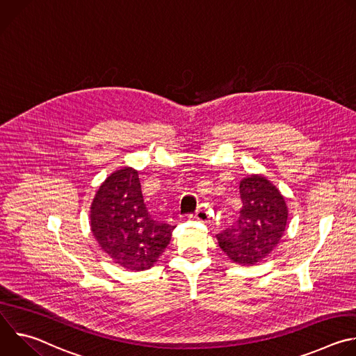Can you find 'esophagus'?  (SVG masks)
Returning <instances> with one entry per match:
<instances>
[{
	"label": "esophagus",
	"instance_id": "esophagus-1",
	"mask_svg": "<svg viewBox=\"0 0 356 356\" xmlns=\"http://www.w3.org/2000/svg\"><path fill=\"white\" fill-rule=\"evenodd\" d=\"M191 218H194V220H197V221H201V222H209L210 221V214L206 211V210H202V209H198L193 216H190Z\"/></svg>",
	"mask_w": 356,
	"mask_h": 356
}]
</instances>
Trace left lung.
<instances>
[{
    "mask_svg": "<svg viewBox=\"0 0 356 356\" xmlns=\"http://www.w3.org/2000/svg\"><path fill=\"white\" fill-rule=\"evenodd\" d=\"M238 220L217 234L220 248L239 265H255L276 248L287 224V206L279 188L261 175L239 183Z\"/></svg>",
    "mask_w": 356,
    "mask_h": 356,
    "instance_id": "left-lung-1",
    "label": "left lung"
}]
</instances>
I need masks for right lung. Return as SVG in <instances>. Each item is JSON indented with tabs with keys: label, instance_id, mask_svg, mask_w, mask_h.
<instances>
[{
	"label": "right lung",
	"instance_id": "add662e5",
	"mask_svg": "<svg viewBox=\"0 0 356 356\" xmlns=\"http://www.w3.org/2000/svg\"><path fill=\"white\" fill-rule=\"evenodd\" d=\"M90 224L101 249L128 270L154 266L176 227L147 210L132 168L115 170L99 186L91 202Z\"/></svg>",
	"mask_w": 356,
	"mask_h": 356
}]
</instances>
